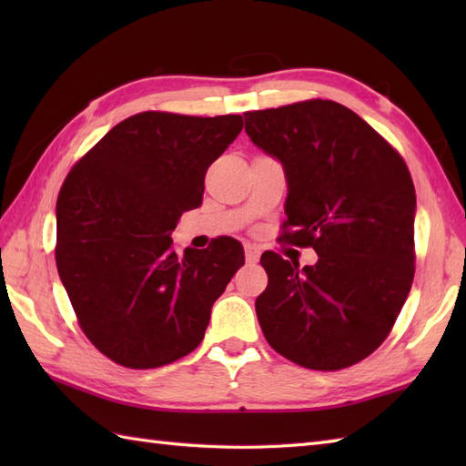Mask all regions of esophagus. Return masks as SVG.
Masks as SVG:
<instances>
[{"label": "esophagus", "instance_id": "esophagus-1", "mask_svg": "<svg viewBox=\"0 0 466 466\" xmlns=\"http://www.w3.org/2000/svg\"><path fill=\"white\" fill-rule=\"evenodd\" d=\"M244 254H246V262H248V264H256L260 260V248H258V246H254V244H246Z\"/></svg>", "mask_w": 466, "mask_h": 466}]
</instances>
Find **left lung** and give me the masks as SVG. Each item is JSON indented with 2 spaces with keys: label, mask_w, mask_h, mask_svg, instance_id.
Here are the masks:
<instances>
[{
  "label": "left lung",
  "mask_w": 466,
  "mask_h": 466,
  "mask_svg": "<svg viewBox=\"0 0 466 466\" xmlns=\"http://www.w3.org/2000/svg\"><path fill=\"white\" fill-rule=\"evenodd\" d=\"M246 134L284 167V238L312 246L300 268L262 254L268 286L256 314L276 352L340 370L389 336L414 279L417 194L400 154L360 116L330 100L246 112Z\"/></svg>",
  "instance_id": "left-lung-1"
}]
</instances>
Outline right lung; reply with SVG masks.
Returning <instances> with one entry per match:
<instances>
[{
	"label": "right lung",
	"instance_id": "1",
	"mask_svg": "<svg viewBox=\"0 0 466 466\" xmlns=\"http://www.w3.org/2000/svg\"><path fill=\"white\" fill-rule=\"evenodd\" d=\"M240 132L242 116L142 112L67 174L56 204L57 274L84 334L110 360L157 369L202 342L244 248L224 236L182 256L170 236Z\"/></svg>",
	"mask_w": 466,
	"mask_h": 466
}]
</instances>
